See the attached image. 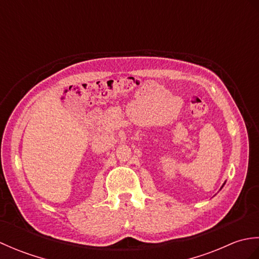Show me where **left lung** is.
I'll list each match as a JSON object with an SVG mask.
<instances>
[{"instance_id":"8db88e82","label":"left lung","mask_w":259,"mask_h":259,"mask_svg":"<svg viewBox=\"0 0 259 259\" xmlns=\"http://www.w3.org/2000/svg\"><path fill=\"white\" fill-rule=\"evenodd\" d=\"M224 185H225V184H224ZM224 185H223V186H224ZM222 188H223V187H222Z\"/></svg>"}]
</instances>
